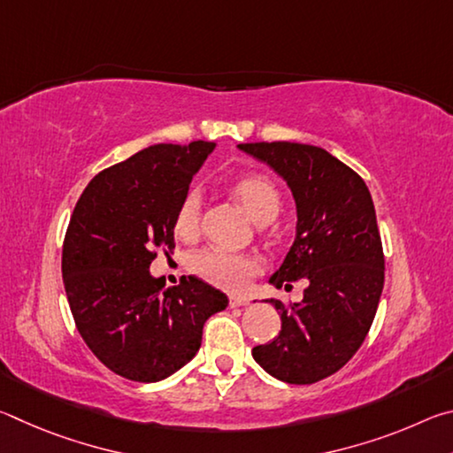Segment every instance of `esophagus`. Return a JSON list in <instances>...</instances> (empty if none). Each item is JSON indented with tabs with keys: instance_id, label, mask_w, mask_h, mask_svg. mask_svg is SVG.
<instances>
[{
	"instance_id": "obj_1",
	"label": "esophagus",
	"mask_w": 453,
	"mask_h": 453,
	"mask_svg": "<svg viewBox=\"0 0 453 453\" xmlns=\"http://www.w3.org/2000/svg\"><path fill=\"white\" fill-rule=\"evenodd\" d=\"M250 303V297L243 296H232L229 297V308H243V305Z\"/></svg>"
}]
</instances>
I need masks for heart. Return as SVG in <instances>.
Here are the masks:
<instances>
[{
    "instance_id": "obj_1",
    "label": "heart",
    "mask_w": 453,
    "mask_h": 453,
    "mask_svg": "<svg viewBox=\"0 0 453 453\" xmlns=\"http://www.w3.org/2000/svg\"><path fill=\"white\" fill-rule=\"evenodd\" d=\"M232 194L242 205V210L256 221L257 226H267L278 218L281 208V196L273 183L264 175H243L235 180ZM202 221V197L191 189L181 199L175 211L173 229L183 240H191L199 232ZM189 270L197 278L226 291H240L248 286L250 278L259 272L256 257L245 254H227L221 250L197 251L189 259Z\"/></svg>"
}]
</instances>
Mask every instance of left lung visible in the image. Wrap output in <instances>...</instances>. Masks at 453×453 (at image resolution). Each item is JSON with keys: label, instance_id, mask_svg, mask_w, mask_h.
<instances>
[{"label": "left lung", "instance_id": "1", "mask_svg": "<svg viewBox=\"0 0 453 453\" xmlns=\"http://www.w3.org/2000/svg\"><path fill=\"white\" fill-rule=\"evenodd\" d=\"M286 180L296 202V240L270 283L305 278L303 300L280 310L281 332L251 356L286 383H316L342 370L362 346L383 289V250L365 181L308 143L237 145Z\"/></svg>", "mask_w": 453, "mask_h": 453}]
</instances>
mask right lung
Listing matches in <instances>:
<instances>
[{
	"label": "right lung",
	"mask_w": 453,
	"mask_h": 453,
	"mask_svg": "<svg viewBox=\"0 0 453 453\" xmlns=\"http://www.w3.org/2000/svg\"><path fill=\"white\" fill-rule=\"evenodd\" d=\"M213 142L150 145L99 172L67 226L61 273L75 326L94 356L132 381L165 380L202 346L227 296L196 275L165 288L150 265L173 251V219Z\"/></svg>",
	"instance_id": "add662e5"
}]
</instances>
